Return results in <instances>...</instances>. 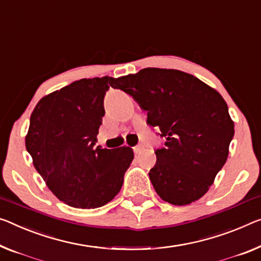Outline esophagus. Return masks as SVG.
<instances>
[{
    "instance_id": "34e87169",
    "label": "esophagus",
    "mask_w": 261,
    "mask_h": 261,
    "mask_svg": "<svg viewBox=\"0 0 261 261\" xmlns=\"http://www.w3.org/2000/svg\"><path fill=\"white\" fill-rule=\"evenodd\" d=\"M142 150H143V146H142V144H138V146L134 147V153H135V154H140Z\"/></svg>"
}]
</instances>
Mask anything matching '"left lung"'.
<instances>
[{"mask_svg": "<svg viewBox=\"0 0 261 261\" xmlns=\"http://www.w3.org/2000/svg\"><path fill=\"white\" fill-rule=\"evenodd\" d=\"M111 86L132 95L147 112L148 125L166 138L149 171L160 197L174 205L202 197L225 164L234 135L222 95L192 74L156 67L114 79Z\"/></svg>", "mask_w": 261, "mask_h": 261, "instance_id": "left-lung-1", "label": "left lung"}]
</instances>
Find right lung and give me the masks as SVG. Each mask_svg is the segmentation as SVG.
<instances>
[{
	"instance_id": "1",
	"label": "right lung",
	"mask_w": 261,
	"mask_h": 261,
	"mask_svg": "<svg viewBox=\"0 0 261 261\" xmlns=\"http://www.w3.org/2000/svg\"><path fill=\"white\" fill-rule=\"evenodd\" d=\"M112 77L80 79L42 98L25 147L49 189L70 206L95 209L118 195L134 159L128 147H95Z\"/></svg>"
}]
</instances>
